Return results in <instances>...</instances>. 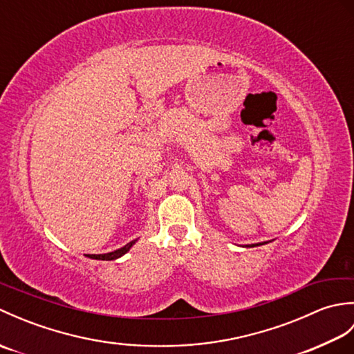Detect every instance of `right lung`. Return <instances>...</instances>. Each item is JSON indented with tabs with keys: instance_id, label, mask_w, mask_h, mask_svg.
Returning a JSON list of instances; mask_svg holds the SVG:
<instances>
[{
	"instance_id": "right-lung-1",
	"label": "right lung",
	"mask_w": 354,
	"mask_h": 354,
	"mask_svg": "<svg viewBox=\"0 0 354 354\" xmlns=\"http://www.w3.org/2000/svg\"><path fill=\"white\" fill-rule=\"evenodd\" d=\"M133 243H135V240H133V242H131V243L124 245L123 248H120V250H117L114 252H108V254H86V255H88L89 259H95V260H115V259L122 257L123 254H126L127 251H129L131 246Z\"/></svg>"
}]
</instances>
